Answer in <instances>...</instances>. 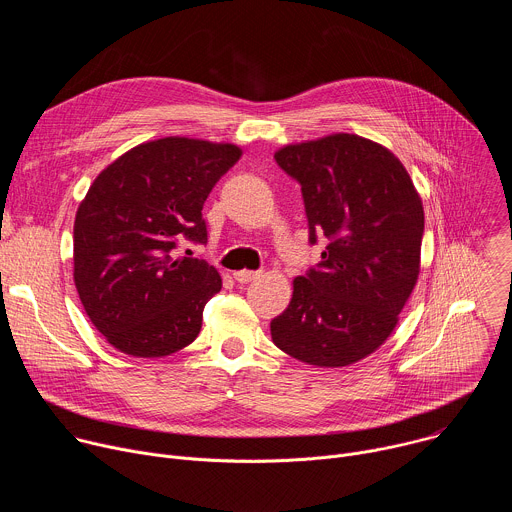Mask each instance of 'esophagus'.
I'll return each mask as SVG.
<instances>
[{"label": "esophagus", "instance_id": "34e87169", "mask_svg": "<svg viewBox=\"0 0 512 512\" xmlns=\"http://www.w3.org/2000/svg\"><path fill=\"white\" fill-rule=\"evenodd\" d=\"M233 277H235V281H237V283H249V281H253L255 277H259V271L241 269V271H235V273H233Z\"/></svg>", "mask_w": 512, "mask_h": 512}]
</instances>
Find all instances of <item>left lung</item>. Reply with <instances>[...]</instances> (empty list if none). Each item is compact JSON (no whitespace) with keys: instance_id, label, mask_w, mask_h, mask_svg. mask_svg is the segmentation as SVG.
Instances as JSON below:
<instances>
[{"instance_id":"obj_1","label":"left lung","mask_w":512,"mask_h":512,"mask_svg":"<svg viewBox=\"0 0 512 512\" xmlns=\"http://www.w3.org/2000/svg\"><path fill=\"white\" fill-rule=\"evenodd\" d=\"M275 162L302 186L310 243L328 245L271 320L273 344L314 367H348L391 336L417 283L421 198L395 154L354 133L285 145Z\"/></svg>"}]
</instances>
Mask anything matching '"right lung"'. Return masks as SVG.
<instances>
[{"mask_svg": "<svg viewBox=\"0 0 512 512\" xmlns=\"http://www.w3.org/2000/svg\"><path fill=\"white\" fill-rule=\"evenodd\" d=\"M233 143L162 137L135 145L91 184L75 218L81 304L117 350L158 358L198 336L223 279L204 259L174 257L206 243L202 206L241 158Z\"/></svg>", "mask_w": 512, "mask_h": 512, "instance_id": "1", "label": "right lung"}]
</instances>
